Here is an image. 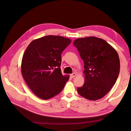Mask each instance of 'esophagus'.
I'll return each instance as SVG.
<instances>
[{"mask_svg": "<svg viewBox=\"0 0 131 131\" xmlns=\"http://www.w3.org/2000/svg\"><path fill=\"white\" fill-rule=\"evenodd\" d=\"M77 76V74H75V73H73V74H71V75H70V77L72 78H74L75 77Z\"/></svg>", "mask_w": 131, "mask_h": 131, "instance_id": "obj_1", "label": "esophagus"}]
</instances>
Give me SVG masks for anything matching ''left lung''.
<instances>
[{
	"mask_svg": "<svg viewBox=\"0 0 131 131\" xmlns=\"http://www.w3.org/2000/svg\"><path fill=\"white\" fill-rule=\"evenodd\" d=\"M73 44L84 61L85 82L77 88L80 96L89 100L102 98L117 80L120 61L116 50L105 40L95 37L77 39Z\"/></svg>",
	"mask_w": 131,
	"mask_h": 131,
	"instance_id": "left-lung-1",
	"label": "left lung"
}]
</instances>
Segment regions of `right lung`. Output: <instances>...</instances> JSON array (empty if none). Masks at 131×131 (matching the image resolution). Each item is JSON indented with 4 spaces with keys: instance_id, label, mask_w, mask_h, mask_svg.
Wrapping results in <instances>:
<instances>
[{
    "instance_id": "add662e5",
    "label": "right lung",
    "mask_w": 131,
    "mask_h": 131,
    "mask_svg": "<svg viewBox=\"0 0 131 131\" xmlns=\"http://www.w3.org/2000/svg\"><path fill=\"white\" fill-rule=\"evenodd\" d=\"M71 42L69 38L47 35L32 40L25 51L21 73L39 98L48 100L62 91L69 76L61 73V53Z\"/></svg>"
}]
</instances>
